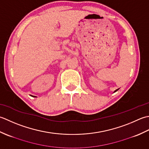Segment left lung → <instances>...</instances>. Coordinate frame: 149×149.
Masks as SVG:
<instances>
[{"label": "left lung", "mask_w": 149, "mask_h": 149, "mask_svg": "<svg viewBox=\"0 0 149 149\" xmlns=\"http://www.w3.org/2000/svg\"><path fill=\"white\" fill-rule=\"evenodd\" d=\"M118 89H116V91H114V93H115V92H116V91H118Z\"/></svg>", "instance_id": "left-lung-1"}]
</instances>
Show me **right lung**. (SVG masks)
<instances>
[{
  "mask_svg": "<svg viewBox=\"0 0 149 149\" xmlns=\"http://www.w3.org/2000/svg\"><path fill=\"white\" fill-rule=\"evenodd\" d=\"M33 97H36V96H33Z\"/></svg>",
  "mask_w": 149,
  "mask_h": 149,
  "instance_id": "1",
  "label": "right lung"
}]
</instances>
